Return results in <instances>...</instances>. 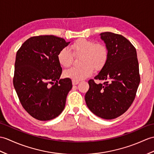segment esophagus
Instances as JSON below:
<instances>
[{
  "label": "esophagus",
  "mask_w": 154,
  "mask_h": 154,
  "mask_svg": "<svg viewBox=\"0 0 154 154\" xmlns=\"http://www.w3.org/2000/svg\"><path fill=\"white\" fill-rule=\"evenodd\" d=\"M79 81H72V84H73V85H77V84H79Z\"/></svg>",
  "instance_id": "obj_1"
}]
</instances>
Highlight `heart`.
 Instances as JSON below:
<instances>
[{
	"mask_svg": "<svg viewBox=\"0 0 154 154\" xmlns=\"http://www.w3.org/2000/svg\"><path fill=\"white\" fill-rule=\"evenodd\" d=\"M73 54L68 49L63 48L58 52L57 59L62 67L67 68L73 63V56H82L80 67H74L66 71L64 75L73 81H81L90 77L94 69H102L108 61V51L105 45L96 44L94 41L81 38L70 46Z\"/></svg>",
	"mask_w": 154,
	"mask_h": 154,
	"instance_id": "1",
	"label": "heart"
}]
</instances>
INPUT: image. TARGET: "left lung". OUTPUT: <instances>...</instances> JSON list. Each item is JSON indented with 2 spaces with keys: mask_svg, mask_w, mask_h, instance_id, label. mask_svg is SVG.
<instances>
[{
  "mask_svg": "<svg viewBox=\"0 0 154 154\" xmlns=\"http://www.w3.org/2000/svg\"><path fill=\"white\" fill-rule=\"evenodd\" d=\"M108 51L104 67L94 77L103 83L88 81L86 103L96 116L112 119L122 115L135 98L140 81L137 51L125 37L111 32L100 34Z\"/></svg>",
  "mask_w": 154,
  "mask_h": 154,
  "instance_id": "8db88e82",
  "label": "left lung"
}]
</instances>
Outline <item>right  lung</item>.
Wrapping results in <instances>:
<instances>
[{
  "label": "right lung",
  "instance_id": "add662e5",
  "mask_svg": "<svg viewBox=\"0 0 154 154\" xmlns=\"http://www.w3.org/2000/svg\"><path fill=\"white\" fill-rule=\"evenodd\" d=\"M69 43L54 35H40L28 38L16 53L14 87L23 108L35 119H54L65 108L72 82L60 79L62 69L57 55Z\"/></svg>",
  "mask_w": 154,
  "mask_h": 154
}]
</instances>
